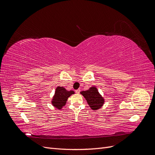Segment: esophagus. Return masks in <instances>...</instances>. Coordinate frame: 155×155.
I'll use <instances>...</instances> for the list:
<instances>
[{
	"label": "esophagus",
	"mask_w": 155,
	"mask_h": 155,
	"mask_svg": "<svg viewBox=\"0 0 155 155\" xmlns=\"http://www.w3.org/2000/svg\"><path fill=\"white\" fill-rule=\"evenodd\" d=\"M80 91H81V90H80V89H79V88L78 89V90H76V94H79V92H80Z\"/></svg>",
	"instance_id": "obj_1"
}]
</instances>
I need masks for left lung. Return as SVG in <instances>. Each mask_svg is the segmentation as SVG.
Returning a JSON list of instances; mask_svg holds the SVG:
<instances>
[{
    "label": "left lung",
    "mask_w": 155,
    "mask_h": 155,
    "mask_svg": "<svg viewBox=\"0 0 155 155\" xmlns=\"http://www.w3.org/2000/svg\"><path fill=\"white\" fill-rule=\"evenodd\" d=\"M85 98L88 105L94 110H97L104 104L105 100L96 87H92L87 91L80 92Z\"/></svg>",
    "instance_id": "obj_1"
}]
</instances>
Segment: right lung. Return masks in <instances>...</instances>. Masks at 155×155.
I'll use <instances>...</instances> for the list:
<instances>
[{
    "label": "right lung",
    "mask_w": 155,
    "mask_h": 155,
    "mask_svg": "<svg viewBox=\"0 0 155 155\" xmlns=\"http://www.w3.org/2000/svg\"><path fill=\"white\" fill-rule=\"evenodd\" d=\"M73 91H67L63 87H58L55 89V94L51 100V104L58 109H61L66 104L68 98L74 94Z\"/></svg>",
    "instance_id": "add662e5"
}]
</instances>
